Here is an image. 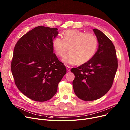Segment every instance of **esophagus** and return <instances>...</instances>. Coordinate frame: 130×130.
Instances as JSON below:
<instances>
[{
	"label": "esophagus",
	"mask_w": 130,
	"mask_h": 130,
	"mask_svg": "<svg viewBox=\"0 0 130 130\" xmlns=\"http://www.w3.org/2000/svg\"><path fill=\"white\" fill-rule=\"evenodd\" d=\"M66 68H67V70L68 71H70V70H71V68H70L69 66H66Z\"/></svg>",
	"instance_id": "1"
}]
</instances>
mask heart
Listing matches in <instances>:
<instances>
[{
  "label": "heart",
  "mask_w": 130,
  "mask_h": 130,
  "mask_svg": "<svg viewBox=\"0 0 130 130\" xmlns=\"http://www.w3.org/2000/svg\"><path fill=\"white\" fill-rule=\"evenodd\" d=\"M98 45L96 36L91 33H85L77 30H68L63 34V38H54L52 46L56 55L63 57L69 47L70 53L62 61L69 64L78 62L83 64L89 61L95 54Z\"/></svg>",
  "instance_id": "heart-1"
}]
</instances>
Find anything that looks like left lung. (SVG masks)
Segmentation results:
<instances>
[{
  "label": "left lung",
  "instance_id": "left-lung-1",
  "mask_svg": "<svg viewBox=\"0 0 130 130\" xmlns=\"http://www.w3.org/2000/svg\"><path fill=\"white\" fill-rule=\"evenodd\" d=\"M99 43L97 52L86 63L71 70L75 75L74 92L79 99L90 101L109 90L118 68L116 50L111 41L102 31L93 29Z\"/></svg>",
  "mask_w": 130,
  "mask_h": 130
}]
</instances>
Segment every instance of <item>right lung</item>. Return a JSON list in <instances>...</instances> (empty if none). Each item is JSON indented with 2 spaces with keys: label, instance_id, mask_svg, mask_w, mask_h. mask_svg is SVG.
<instances>
[{
  "label": "right lung",
  "instance_id": "add662e5",
  "mask_svg": "<svg viewBox=\"0 0 130 130\" xmlns=\"http://www.w3.org/2000/svg\"><path fill=\"white\" fill-rule=\"evenodd\" d=\"M58 34L57 28L38 26L22 36L14 49L11 68L15 85L36 101L54 96L66 73L65 66L53 53V40Z\"/></svg>",
  "mask_w": 130,
  "mask_h": 130
}]
</instances>
